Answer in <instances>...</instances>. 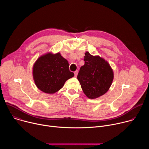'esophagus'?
Wrapping results in <instances>:
<instances>
[{"label":"esophagus","mask_w":149,"mask_h":149,"mask_svg":"<svg viewBox=\"0 0 149 149\" xmlns=\"http://www.w3.org/2000/svg\"><path fill=\"white\" fill-rule=\"evenodd\" d=\"M78 70H76V71L74 72L75 77H77V75H78Z\"/></svg>","instance_id":"esophagus-1"}]
</instances>
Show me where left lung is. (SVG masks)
<instances>
[{"mask_svg":"<svg viewBox=\"0 0 149 149\" xmlns=\"http://www.w3.org/2000/svg\"><path fill=\"white\" fill-rule=\"evenodd\" d=\"M85 63L80 68L77 79L84 93L91 99L97 98L109 90L114 74L109 63L99 56L85 53Z\"/></svg>","mask_w":149,"mask_h":149,"instance_id":"obj_1","label":"left lung"}]
</instances>
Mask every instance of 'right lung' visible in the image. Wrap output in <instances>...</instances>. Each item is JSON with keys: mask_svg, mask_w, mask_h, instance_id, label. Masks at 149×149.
<instances>
[{"mask_svg": "<svg viewBox=\"0 0 149 149\" xmlns=\"http://www.w3.org/2000/svg\"><path fill=\"white\" fill-rule=\"evenodd\" d=\"M74 74L69 70V63L60 53H48L40 56L33 67V77L36 87L42 91L54 94L64 86Z\"/></svg>", "mask_w": 149, "mask_h": 149, "instance_id": "obj_1", "label": "right lung"}]
</instances>
